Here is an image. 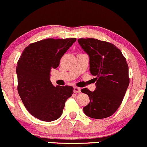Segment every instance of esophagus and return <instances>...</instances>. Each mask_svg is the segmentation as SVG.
<instances>
[{
    "label": "esophagus",
    "instance_id": "esophagus-1",
    "mask_svg": "<svg viewBox=\"0 0 147 147\" xmlns=\"http://www.w3.org/2000/svg\"><path fill=\"white\" fill-rule=\"evenodd\" d=\"M80 88H79L78 87H74V93L77 94V93H80L81 91H80Z\"/></svg>",
    "mask_w": 147,
    "mask_h": 147
}]
</instances>
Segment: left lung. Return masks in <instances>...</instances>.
Listing matches in <instances>:
<instances>
[{
    "instance_id": "left-lung-1",
    "label": "left lung",
    "mask_w": 147,
    "mask_h": 147,
    "mask_svg": "<svg viewBox=\"0 0 147 147\" xmlns=\"http://www.w3.org/2000/svg\"><path fill=\"white\" fill-rule=\"evenodd\" d=\"M78 44L90 57V71L96 77V90L82 89L90 97L83 108L89 117L103 119L111 116L122 102L129 85L128 66L121 51L109 42L88 38L78 39Z\"/></svg>"
}]
</instances>
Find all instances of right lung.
Listing matches in <instances>:
<instances>
[{"label":"right lung","mask_w":147,"mask_h":147,"mask_svg":"<svg viewBox=\"0 0 147 147\" xmlns=\"http://www.w3.org/2000/svg\"><path fill=\"white\" fill-rule=\"evenodd\" d=\"M76 41V38L43 39L28 46L18 61L19 94L28 111L42 121L57 119L66 100L73 94L72 87L53 85L50 72L58 67L61 57Z\"/></svg>","instance_id":"obj_1"}]
</instances>
